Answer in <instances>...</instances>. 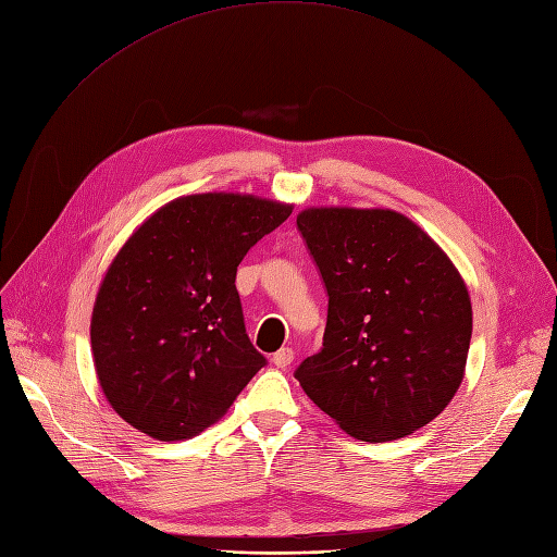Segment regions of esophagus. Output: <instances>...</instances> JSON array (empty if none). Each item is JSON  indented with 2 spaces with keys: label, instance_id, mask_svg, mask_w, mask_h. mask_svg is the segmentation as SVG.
Wrapping results in <instances>:
<instances>
[{
  "label": "esophagus",
  "instance_id": "1",
  "mask_svg": "<svg viewBox=\"0 0 557 557\" xmlns=\"http://www.w3.org/2000/svg\"><path fill=\"white\" fill-rule=\"evenodd\" d=\"M293 360H295V354H293V349H289V347L278 349V351L274 354V358H272V362H274L278 369L289 367V364H293Z\"/></svg>",
  "mask_w": 557,
  "mask_h": 557
}]
</instances>
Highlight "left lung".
<instances>
[{
	"label": "left lung",
	"mask_w": 557,
	"mask_h": 557,
	"mask_svg": "<svg viewBox=\"0 0 557 557\" xmlns=\"http://www.w3.org/2000/svg\"><path fill=\"white\" fill-rule=\"evenodd\" d=\"M297 226L329 293L324 347L295 374L304 392L360 442L426 426L465 379L471 299L456 264L389 208H306Z\"/></svg>",
	"instance_id": "8db88e82"
}]
</instances>
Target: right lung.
<instances>
[{"label":"right lung","mask_w":557,"mask_h":557,"mask_svg":"<svg viewBox=\"0 0 557 557\" xmlns=\"http://www.w3.org/2000/svg\"><path fill=\"white\" fill-rule=\"evenodd\" d=\"M293 203L240 193L178 197L113 258L92 308L101 392L140 433L190 440L220 421L264 364L245 331L237 264Z\"/></svg>","instance_id":"add662e5"}]
</instances>
